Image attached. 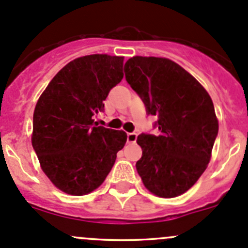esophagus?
Returning a JSON list of instances; mask_svg holds the SVG:
<instances>
[{
  "label": "esophagus",
  "instance_id": "34e87169",
  "mask_svg": "<svg viewBox=\"0 0 248 248\" xmlns=\"http://www.w3.org/2000/svg\"><path fill=\"white\" fill-rule=\"evenodd\" d=\"M137 139V134L135 132H129L127 134V143H135Z\"/></svg>",
  "mask_w": 248,
  "mask_h": 248
}]
</instances>
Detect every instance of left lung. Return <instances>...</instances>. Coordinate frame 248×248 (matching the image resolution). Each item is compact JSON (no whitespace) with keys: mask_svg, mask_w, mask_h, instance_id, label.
<instances>
[{"mask_svg":"<svg viewBox=\"0 0 248 248\" xmlns=\"http://www.w3.org/2000/svg\"><path fill=\"white\" fill-rule=\"evenodd\" d=\"M125 78L141 96L147 113L158 117V135L142 134L136 170L144 187L175 198L193 187L206 170L218 134V119L204 87L175 61L132 56Z\"/></svg>","mask_w":248,"mask_h":248,"instance_id":"8db88e82","label":"left lung"}]
</instances>
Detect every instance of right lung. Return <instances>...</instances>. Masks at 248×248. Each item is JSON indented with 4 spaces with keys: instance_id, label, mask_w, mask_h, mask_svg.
Returning <instances> with one entry per match:
<instances>
[{
    "instance_id": "right-lung-1",
    "label": "right lung",
    "mask_w": 248,
    "mask_h": 248,
    "mask_svg": "<svg viewBox=\"0 0 248 248\" xmlns=\"http://www.w3.org/2000/svg\"><path fill=\"white\" fill-rule=\"evenodd\" d=\"M124 56L92 54L63 66L33 112L31 142L58 189L80 197L104 183L126 142L123 130L95 124L109 90L124 77Z\"/></svg>"
}]
</instances>
